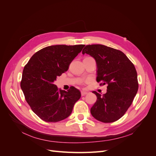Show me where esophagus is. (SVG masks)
Instances as JSON below:
<instances>
[{"instance_id":"1","label":"esophagus","mask_w":156,"mask_h":156,"mask_svg":"<svg viewBox=\"0 0 156 156\" xmlns=\"http://www.w3.org/2000/svg\"><path fill=\"white\" fill-rule=\"evenodd\" d=\"M86 94H87V92H85V91H81V96H85Z\"/></svg>"}]
</instances>
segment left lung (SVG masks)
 Returning a JSON list of instances; mask_svg holds the SVG:
<instances>
[{
    "label": "left lung",
    "mask_w": 156,
    "mask_h": 156,
    "mask_svg": "<svg viewBox=\"0 0 156 156\" xmlns=\"http://www.w3.org/2000/svg\"><path fill=\"white\" fill-rule=\"evenodd\" d=\"M82 53L96 60V81L100 85H107L105 94L92 92L97 96L90 108L92 116L104 123L118 120L131 106L138 91L137 73L133 64L123 52L103 45H86Z\"/></svg>",
    "instance_id": "8db88e82"
}]
</instances>
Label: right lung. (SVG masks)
<instances>
[{"label":"right lung","instance_id":"obj_1","mask_svg":"<svg viewBox=\"0 0 156 156\" xmlns=\"http://www.w3.org/2000/svg\"><path fill=\"white\" fill-rule=\"evenodd\" d=\"M84 45H56L32 55L23 71L21 88L31 109L41 120L56 122L68 117L81 92L74 87L68 91L53 84L69 68Z\"/></svg>","mask_w":156,"mask_h":156}]
</instances>
